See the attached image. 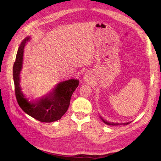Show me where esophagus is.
Wrapping results in <instances>:
<instances>
[{"label":"esophagus","mask_w":161,"mask_h":161,"mask_svg":"<svg viewBox=\"0 0 161 161\" xmlns=\"http://www.w3.org/2000/svg\"><path fill=\"white\" fill-rule=\"evenodd\" d=\"M89 78H90V76L89 74H85V75L84 76V79L85 80H89Z\"/></svg>","instance_id":"esophagus-1"}]
</instances>
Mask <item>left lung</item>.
<instances>
[{
  "label": "left lung",
  "mask_w": 161,
  "mask_h": 161,
  "mask_svg": "<svg viewBox=\"0 0 161 161\" xmlns=\"http://www.w3.org/2000/svg\"><path fill=\"white\" fill-rule=\"evenodd\" d=\"M101 119H102V121H103L104 123H105L106 124H108V125H128V124H129L130 123H131V122H128V123H124V124H119V123H115V124H114V123H110V122H108V121H105L103 119H102L101 118Z\"/></svg>",
  "instance_id": "1"
}]
</instances>
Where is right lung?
I'll list each match as a JSON object with an SVG mask.
<instances>
[{
    "instance_id": "add662e5",
    "label": "right lung",
    "mask_w": 161,
    "mask_h": 161,
    "mask_svg": "<svg viewBox=\"0 0 161 161\" xmlns=\"http://www.w3.org/2000/svg\"><path fill=\"white\" fill-rule=\"evenodd\" d=\"M30 37H26L19 46L15 62L13 64V75L14 83V92L17 103L27 114L42 122H53L61 119L67 111L73 92L79 85L78 80L71 79L60 82L53 92L46 97L31 103L24 98L19 86V75L22 67L23 50Z\"/></svg>"
}]
</instances>
